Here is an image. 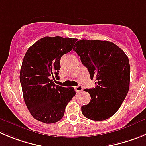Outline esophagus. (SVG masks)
I'll list each match as a JSON object with an SVG mask.
<instances>
[{"instance_id": "1", "label": "esophagus", "mask_w": 146, "mask_h": 146, "mask_svg": "<svg viewBox=\"0 0 146 146\" xmlns=\"http://www.w3.org/2000/svg\"><path fill=\"white\" fill-rule=\"evenodd\" d=\"M75 90H76V92H78H78H81V91H82V90H83V87L81 86V85L75 87Z\"/></svg>"}]
</instances>
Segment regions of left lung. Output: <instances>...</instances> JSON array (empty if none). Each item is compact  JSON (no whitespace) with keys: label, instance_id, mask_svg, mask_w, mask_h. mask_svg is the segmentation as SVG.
I'll return each mask as SVG.
<instances>
[{"label":"left lung","instance_id":"8db88e82","mask_svg":"<svg viewBox=\"0 0 146 146\" xmlns=\"http://www.w3.org/2000/svg\"><path fill=\"white\" fill-rule=\"evenodd\" d=\"M74 51L88 68L96 86L86 88L91 101L81 107L84 116L95 121L109 119L117 111L128 93L130 67L127 56L108 41L81 39Z\"/></svg>","mask_w":146,"mask_h":146}]
</instances>
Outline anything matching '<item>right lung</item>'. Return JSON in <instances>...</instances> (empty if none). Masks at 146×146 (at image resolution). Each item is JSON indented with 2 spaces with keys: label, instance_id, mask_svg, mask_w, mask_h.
<instances>
[{
  "label": "right lung",
  "instance_id": "1",
  "mask_svg": "<svg viewBox=\"0 0 146 146\" xmlns=\"http://www.w3.org/2000/svg\"><path fill=\"white\" fill-rule=\"evenodd\" d=\"M77 39L45 36L27 50L20 70L24 102L35 119L46 124L62 118L68 103L76 94L73 87L55 85L51 78H59L60 59L69 52Z\"/></svg>",
  "mask_w": 146,
  "mask_h": 146
}]
</instances>
